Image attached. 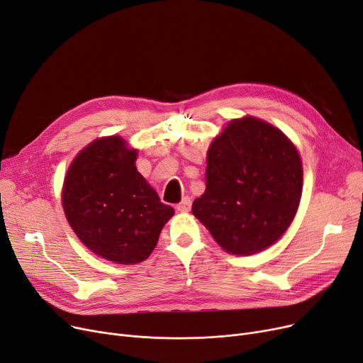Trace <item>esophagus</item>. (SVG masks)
Returning <instances> with one entry per match:
<instances>
[{"label":"esophagus","instance_id":"1","mask_svg":"<svg viewBox=\"0 0 363 363\" xmlns=\"http://www.w3.org/2000/svg\"><path fill=\"white\" fill-rule=\"evenodd\" d=\"M177 209L179 212H188V211H190L191 209V199L190 197H184L181 200V203L177 204Z\"/></svg>","mask_w":363,"mask_h":363}]
</instances>
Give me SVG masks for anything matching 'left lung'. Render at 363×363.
I'll list each match as a JSON object with an SVG mask.
<instances>
[{
    "label": "left lung",
    "mask_w": 363,
    "mask_h": 363,
    "mask_svg": "<svg viewBox=\"0 0 363 363\" xmlns=\"http://www.w3.org/2000/svg\"><path fill=\"white\" fill-rule=\"evenodd\" d=\"M303 167L291 140L254 117L233 120L208 151L206 191L193 213L235 255L272 246L296 213Z\"/></svg>",
    "instance_id": "1"
}]
</instances>
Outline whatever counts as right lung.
I'll return each instance as SVG.
<instances>
[{"label": "right lung", "instance_id": "1", "mask_svg": "<svg viewBox=\"0 0 363 363\" xmlns=\"http://www.w3.org/2000/svg\"><path fill=\"white\" fill-rule=\"evenodd\" d=\"M135 160L136 151L118 136L94 140L72 162L62 193L78 239L117 264L147 259L175 213L136 170Z\"/></svg>", "mask_w": 363, "mask_h": 363}]
</instances>
